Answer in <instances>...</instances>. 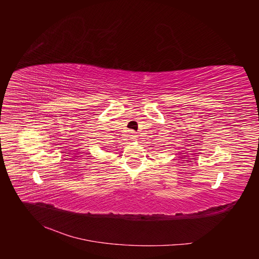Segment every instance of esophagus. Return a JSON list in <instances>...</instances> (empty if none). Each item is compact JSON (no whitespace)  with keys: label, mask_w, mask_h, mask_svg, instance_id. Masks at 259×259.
<instances>
[{"label":"esophagus","mask_w":259,"mask_h":259,"mask_svg":"<svg viewBox=\"0 0 259 259\" xmlns=\"http://www.w3.org/2000/svg\"><path fill=\"white\" fill-rule=\"evenodd\" d=\"M130 136H131V138H132V139H135V138H137L136 133H135V132H133V131H131V132H130Z\"/></svg>","instance_id":"esophagus-1"}]
</instances>
